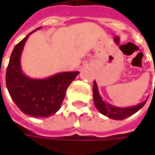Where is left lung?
I'll return each mask as SVG.
<instances>
[{"instance_id": "left-lung-1", "label": "left lung", "mask_w": 155, "mask_h": 155, "mask_svg": "<svg viewBox=\"0 0 155 155\" xmlns=\"http://www.w3.org/2000/svg\"><path fill=\"white\" fill-rule=\"evenodd\" d=\"M146 101H147V99L144 101L140 102L139 104H137L136 106L126 107V108H119V107L113 106V105L108 103L107 101H103V99L100 95L97 82L94 81V83H93V101H94V105L102 115L108 117L111 119L122 120V119H125V118L132 116L133 114L137 113L139 109H141L143 107Z\"/></svg>"}]
</instances>
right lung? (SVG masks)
<instances>
[{
  "mask_svg": "<svg viewBox=\"0 0 155 155\" xmlns=\"http://www.w3.org/2000/svg\"><path fill=\"white\" fill-rule=\"evenodd\" d=\"M39 28L41 27L36 30ZM36 30L14 47L6 72V86L12 99L24 114L35 117H49L60 109L65 91L79 72L58 73L43 79L27 76L22 71L20 57L26 41Z\"/></svg>",
  "mask_w": 155,
  "mask_h": 155,
  "instance_id": "1",
  "label": "right lung"
}]
</instances>
